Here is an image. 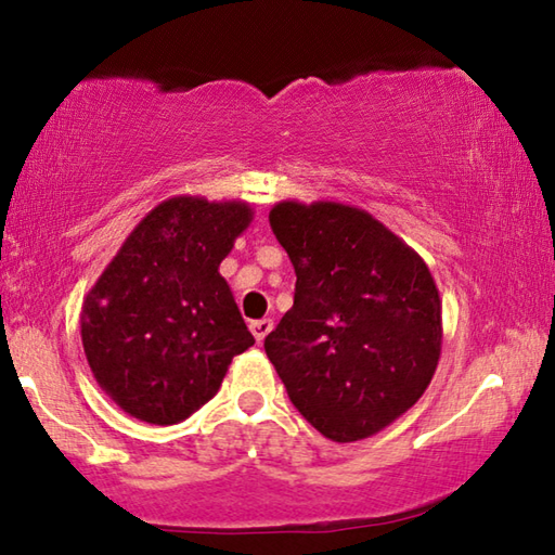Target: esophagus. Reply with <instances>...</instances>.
<instances>
[{
	"label": "esophagus",
	"mask_w": 555,
	"mask_h": 555,
	"mask_svg": "<svg viewBox=\"0 0 555 555\" xmlns=\"http://www.w3.org/2000/svg\"><path fill=\"white\" fill-rule=\"evenodd\" d=\"M249 331H251V335L257 337V343H261L271 331H274V321H271V318H261V321H251V323H249Z\"/></svg>",
	"instance_id": "esophagus-1"
}]
</instances>
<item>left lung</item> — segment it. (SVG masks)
Masks as SVG:
<instances>
[{
	"instance_id": "left-lung-1",
	"label": "left lung",
	"mask_w": 555,
	"mask_h": 555,
	"mask_svg": "<svg viewBox=\"0 0 555 555\" xmlns=\"http://www.w3.org/2000/svg\"><path fill=\"white\" fill-rule=\"evenodd\" d=\"M269 222L296 294L267 357L325 438L377 436L424 397L440 360L443 311L426 261L354 205L281 201Z\"/></svg>"
}]
</instances>
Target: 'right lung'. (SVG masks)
<instances>
[{"label":"right lung","instance_id":"1","mask_svg":"<svg viewBox=\"0 0 555 555\" xmlns=\"http://www.w3.org/2000/svg\"><path fill=\"white\" fill-rule=\"evenodd\" d=\"M255 220L244 201L173 195L149 210L86 294L82 350L100 389L154 426L185 421L255 345L220 261Z\"/></svg>","mask_w":555,"mask_h":555}]
</instances>
